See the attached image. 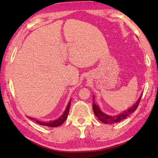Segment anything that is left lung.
Masks as SVG:
<instances>
[{"label": "left lung", "instance_id": "left-lung-1", "mask_svg": "<svg viewBox=\"0 0 158 158\" xmlns=\"http://www.w3.org/2000/svg\"><path fill=\"white\" fill-rule=\"evenodd\" d=\"M141 96L140 97V98L139 99L138 101H137L132 107H130L129 109L125 110V111L122 112V113L119 114V115H117L111 116V115H106V114L102 113L98 108V106H97L96 104H94V102L93 103V105H92L94 113L95 115L98 117V119L100 121V122H103L104 123L113 124V123H118L121 122L122 120L126 119V117L127 116H129L131 113H132L135 111L136 109H137V107H138V106L139 105L140 99H141Z\"/></svg>", "mask_w": 158, "mask_h": 158}]
</instances>
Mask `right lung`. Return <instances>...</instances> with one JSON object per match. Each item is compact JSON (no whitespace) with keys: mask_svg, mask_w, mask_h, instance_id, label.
Wrapping results in <instances>:
<instances>
[{"mask_svg":"<svg viewBox=\"0 0 158 158\" xmlns=\"http://www.w3.org/2000/svg\"><path fill=\"white\" fill-rule=\"evenodd\" d=\"M70 102H71V100H70V102H69L68 105H67V107H66L64 113H63V115L55 121H51V122H40V121L37 120L36 119L32 118V117H29V118L33 121H35L36 123H37L41 126H48V127L59 126L60 125H62V124L65 122V120L66 119L67 117H68V114H69V109H70Z\"/></svg>","mask_w":158,"mask_h":158,"instance_id":"obj_1","label":"right lung"}]
</instances>
